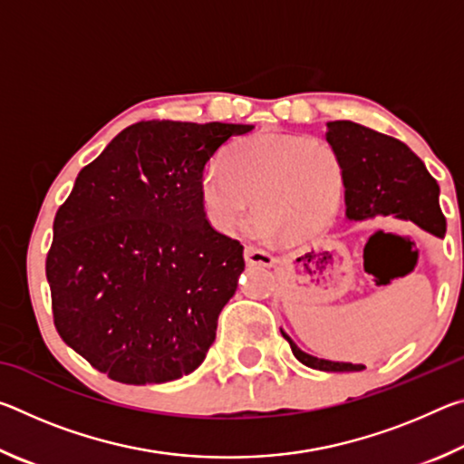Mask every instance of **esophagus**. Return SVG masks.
<instances>
[{
	"label": "esophagus",
	"mask_w": 464,
	"mask_h": 464,
	"mask_svg": "<svg viewBox=\"0 0 464 464\" xmlns=\"http://www.w3.org/2000/svg\"><path fill=\"white\" fill-rule=\"evenodd\" d=\"M243 257H246V262L249 266H272L274 264V257L270 251L254 247V246H246V249H243Z\"/></svg>",
	"instance_id": "1"
}]
</instances>
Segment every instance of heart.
Instances as JSON below:
<instances>
[{"instance_id": "heart-1", "label": "heart", "mask_w": 464, "mask_h": 464, "mask_svg": "<svg viewBox=\"0 0 464 464\" xmlns=\"http://www.w3.org/2000/svg\"><path fill=\"white\" fill-rule=\"evenodd\" d=\"M343 182L342 157L327 140L260 132L227 149L223 166H208L200 198L213 227L229 233L254 196L257 235L278 231L282 239L301 241L332 221Z\"/></svg>"}]
</instances>
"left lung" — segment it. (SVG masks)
<instances>
[{
  "instance_id": "obj_1",
  "label": "left lung",
  "mask_w": 464,
  "mask_h": 464,
  "mask_svg": "<svg viewBox=\"0 0 464 464\" xmlns=\"http://www.w3.org/2000/svg\"><path fill=\"white\" fill-rule=\"evenodd\" d=\"M325 139L342 157L345 217L350 221L391 215L411 221L436 237H444L446 217L440 208V186L410 147L352 121L327 122ZM282 335L298 362L315 371L352 372L366 368L304 354L285 332Z\"/></svg>"
}]
</instances>
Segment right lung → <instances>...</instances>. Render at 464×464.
<instances>
[{"label":"right lung","mask_w":464,"mask_h":464,"mask_svg":"<svg viewBox=\"0 0 464 464\" xmlns=\"http://www.w3.org/2000/svg\"><path fill=\"white\" fill-rule=\"evenodd\" d=\"M251 124L145 121L85 166L53 223V321L96 371L127 384L196 371L246 268L213 229L200 182L210 157Z\"/></svg>","instance_id":"1"}]
</instances>
